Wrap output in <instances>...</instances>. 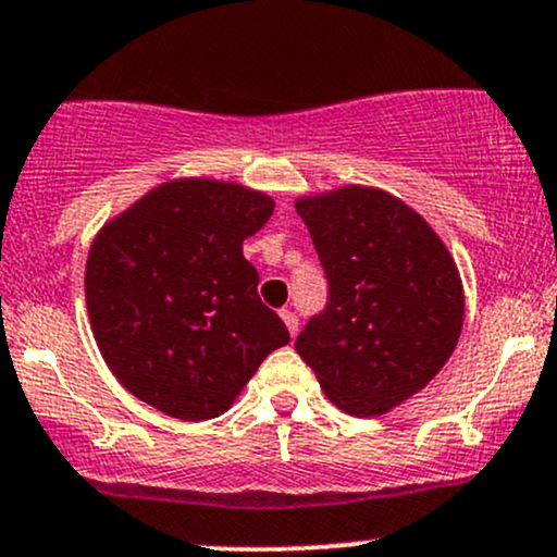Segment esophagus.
Instances as JSON below:
<instances>
[{
	"instance_id": "esophagus-1",
	"label": "esophagus",
	"mask_w": 557,
	"mask_h": 557,
	"mask_svg": "<svg viewBox=\"0 0 557 557\" xmlns=\"http://www.w3.org/2000/svg\"><path fill=\"white\" fill-rule=\"evenodd\" d=\"M280 317H283V322H285L287 332H290V337H296L298 335V317H296V311L283 309V311H280Z\"/></svg>"
}]
</instances>
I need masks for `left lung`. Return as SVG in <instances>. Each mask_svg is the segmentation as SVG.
Wrapping results in <instances>:
<instances>
[{
  "mask_svg": "<svg viewBox=\"0 0 557 557\" xmlns=\"http://www.w3.org/2000/svg\"><path fill=\"white\" fill-rule=\"evenodd\" d=\"M330 280L298 356L350 417H382L434 380L463 327L456 259L430 222L372 185L296 198Z\"/></svg>",
  "mask_w": 557,
  "mask_h": 557,
  "instance_id": "1",
  "label": "left lung"
}]
</instances>
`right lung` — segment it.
Returning <instances> with one entry per match:
<instances>
[{"instance_id": "add662e5", "label": "right lung", "mask_w": 557, "mask_h": 557, "mask_svg": "<svg viewBox=\"0 0 557 557\" xmlns=\"http://www.w3.org/2000/svg\"><path fill=\"white\" fill-rule=\"evenodd\" d=\"M272 212V196L240 183L175 177L104 222L86 261V306L127 393L172 419H214L290 343L243 257Z\"/></svg>"}]
</instances>
